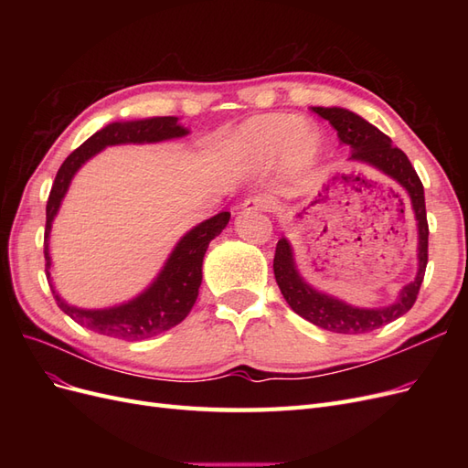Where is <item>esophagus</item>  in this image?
Returning <instances> with one entry per match:
<instances>
[{
	"instance_id": "1",
	"label": "esophagus",
	"mask_w": 468,
	"mask_h": 468,
	"mask_svg": "<svg viewBox=\"0 0 468 468\" xmlns=\"http://www.w3.org/2000/svg\"><path fill=\"white\" fill-rule=\"evenodd\" d=\"M242 208L246 212H267L273 208V201L265 195H256V197H250V199H246Z\"/></svg>"
}]
</instances>
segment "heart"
I'll return each instance as SVG.
<instances>
[{"label": "heart", "mask_w": 468, "mask_h": 468, "mask_svg": "<svg viewBox=\"0 0 468 468\" xmlns=\"http://www.w3.org/2000/svg\"><path fill=\"white\" fill-rule=\"evenodd\" d=\"M232 148L250 164H271L281 155L291 172H303L320 155L324 134L318 126L301 122L299 117L271 112L239 126Z\"/></svg>", "instance_id": "b5f03b06"}]
</instances>
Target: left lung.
<instances>
[{"instance_id": "8db88e82", "label": "left lung", "mask_w": 468, "mask_h": 468, "mask_svg": "<svg viewBox=\"0 0 468 468\" xmlns=\"http://www.w3.org/2000/svg\"><path fill=\"white\" fill-rule=\"evenodd\" d=\"M313 111L322 119L330 121L337 131L339 143L351 148V162H363L377 167L378 172L394 179L408 193L418 222V275L400 291L396 303L382 308H357L310 287L299 275L289 239L281 238L273 260L275 281L294 313L313 322L318 328L335 334L373 332L380 325H387L400 318L414 306L423 275H426L430 229L423 186L408 155L400 148H396L392 140L385 133H380L377 126L342 107H313Z\"/></svg>"}]
</instances>
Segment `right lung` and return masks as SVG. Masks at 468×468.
<instances>
[{
  "label": "right lung",
  "instance_id": "1",
  "mask_svg": "<svg viewBox=\"0 0 468 468\" xmlns=\"http://www.w3.org/2000/svg\"><path fill=\"white\" fill-rule=\"evenodd\" d=\"M189 134L186 126H181L177 117H154L143 121H126L111 122L105 129L97 131L86 143L68 155L60 165L58 174L52 183V189L47 201V229H45V271L50 282V253L48 238L52 220L58 215L64 195L72 183L78 169L86 164L97 152L115 144H144V143H162V140L181 138ZM230 220V212H218L201 224H197L186 236H183L174 251L152 285L140 292L136 299L101 310H86L78 306H69L62 296L50 289L54 301L64 313L78 322L80 325L97 334L109 337L126 339H148L158 335L169 328H174L191 313V308L199 294L203 281V258L212 238H217Z\"/></svg>",
  "mask_w": 468,
  "mask_h": 468
}]
</instances>
